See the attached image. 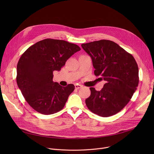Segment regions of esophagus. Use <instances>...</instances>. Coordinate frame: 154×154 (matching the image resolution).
Wrapping results in <instances>:
<instances>
[{
	"label": "esophagus",
	"instance_id": "34e87169",
	"mask_svg": "<svg viewBox=\"0 0 154 154\" xmlns=\"http://www.w3.org/2000/svg\"><path fill=\"white\" fill-rule=\"evenodd\" d=\"M82 87V85H79V84L75 85V89H77V90L81 88Z\"/></svg>",
	"mask_w": 154,
	"mask_h": 154
}]
</instances>
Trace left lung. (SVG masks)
I'll return each mask as SVG.
<instances>
[{
    "label": "left lung",
    "instance_id": "1",
    "mask_svg": "<svg viewBox=\"0 0 154 154\" xmlns=\"http://www.w3.org/2000/svg\"><path fill=\"white\" fill-rule=\"evenodd\" d=\"M81 46L92 59L95 75L106 81L100 91L90 88L86 105L100 116H113L123 109L137 89L138 64L132 55L112 41L102 39Z\"/></svg>",
    "mask_w": 154,
    "mask_h": 154
}]
</instances>
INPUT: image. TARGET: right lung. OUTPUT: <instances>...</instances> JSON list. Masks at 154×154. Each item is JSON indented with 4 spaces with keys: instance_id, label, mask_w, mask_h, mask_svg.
I'll list each match as a JSON object with an SVG mask.
<instances>
[{
    "instance_id": "1",
    "label": "right lung",
    "mask_w": 154,
    "mask_h": 154,
    "mask_svg": "<svg viewBox=\"0 0 154 154\" xmlns=\"http://www.w3.org/2000/svg\"><path fill=\"white\" fill-rule=\"evenodd\" d=\"M80 48L64 40L45 39L29 48L17 64L16 82L26 100L35 111L52 115L63 108L75 86L64 87L53 82L59 71Z\"/></svg>"
}]
</instances>
